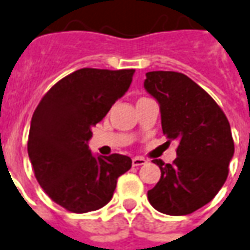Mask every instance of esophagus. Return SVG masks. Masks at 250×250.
I'll list each match as a JSON object with an SVG mask.
<instances>
[{
  "mask_svg": "<svg viewBox=\"0 0 250 250\" xmlns=\"http://www.w3.org/2000/svg\"><path fill=\"white\" fill-rule=\"evenodd\" d=\"M146 162L147 161L143 157H135V158H132V165L134 167H141V165H145Z\"/></svg>",
  "mask_w": 250,
  "mask_h": 250,
  "instance_id": "34e87169",
  "label": "esophagus"
}]
</instances>
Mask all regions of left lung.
<instances>
[{"instance_id":"8db88e82","label":"left lung","mask_w":250,"mask_h":250,"mask_svg":"<svg viewBox=\"0 0 250 250\" xmlns=\"http://www.w3.org/2000/svg\"><path fill=\"white\" fill-rule=\"evenodd\" d=\"M145 89L160 104L164 135L177 142L173 164L154 160L161 179L147 192L155 210L188 215L222 188L234 154L226 115L204 89L176 71L146 73Z\"/></svg>"}]
</instances>
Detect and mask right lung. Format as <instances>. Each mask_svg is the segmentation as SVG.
<instances>
[{
  "instance_id": "right-lung-1",
  "label": "right lung",
  "mask_w": 250,
  "mask_h": 250,
  "mask_svg": "<svg viewBox=\"0 0 250 250\" xmlns=\"http://www.w3.org/2000/svg\"><path fill=\"white\" fill-rule=\"evenodd\" d=\"M135 70L80 69L55 83L36 107L28 137L35 177L47 195L70 212L99 210L112 199L130 157L93 155L92 127L128 90Z\"/></svg>"
}]
</instances>
